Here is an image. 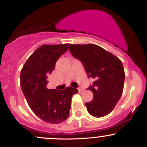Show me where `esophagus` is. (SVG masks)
I'll return each mask as SVG.
<instances>
[{
	"mask_svg": "<svg viewBox=\"0 0 147 147\" xmlns=\"http://www.w3.org/2000/svg\"><path fill=\"white\" fill-rule=\"evenodd\" d=\"M78 90L79 91V92H82V91H83L84 90V88H82V87H79L78 88Z\"/></svg>",
	"mask_w": 147,
	"mask_h": 147,
	"instance_id": "obj_1",
	"label": "esophagus"
}]
</instances>
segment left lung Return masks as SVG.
I'll return each instance as SVG.
<instances>
[{
    "mask_svg": "<svg viewBox=\"0 0 147 147\" xmlns=\"http://www.w3.org/2000/svg\"><path fill=\"white\" fill-rule=\"evenodd\" d=\"M72 56L83 63L88 77L95 79L88 88L93 93L91 102L85 104L88 112L95 117L107 115L113 110L124 89V67L120 59L99 45L70 44Z\"/></svg>",
    "mask_w": 147,
    "mask_h": 147,
    "instance_id": "8db88e82",
    "label": "left lung"
}]
</instances>
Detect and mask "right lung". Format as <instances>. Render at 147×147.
Returning a JSON list of instances; mask_svg holds the SVG:
<instances>
[{"mask_svg":"<svg viewBox=\"0 0 147 147\" xmlns=\"http://www.w3.org/2000/svg\"><path fill=\"white\" fill-rule=\"evenodd\" d=\"M68 48V43L41 45L28 59L21 71V87L28 105L37 117L50 124H60L68 118L72 97L78 92L72 87L61 90L46 88L47 76Z\"/></svg>","mask_w":147,"mask_h":147,"instance_id":"add662e5","label":"right lung"}]
</instances>
